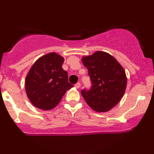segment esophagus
Instances as JSON below:
<instances>
[{"label":"esophagus","mask_w":154,"mask_h":154,"mask_svg":"<svg viewBox=\"0 0 154 154\" xmlns=\"http://www.w3.org/2000/svg\"><path fill=\"white\" fill-rule=\"evenodd\" d=\"M80 86H81V84H80V83H79V82H77V84H75V87L76 88H77V89H78V88H80Z\"/></svg>","instance_id":"34e87169"}]
</instances>
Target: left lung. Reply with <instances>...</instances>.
Masks as SVG:
<instances>
[{"instance_id": "left-lung-1", "label": "left lung", "mask_w": 154, "mask_h": 154, "mask_svg": "<svg viewBox=\"0 0 154 154\" xmlns=\"http://www.w3.org/2000/svg\"><path fill=\"white\" fill-rule=\"evenodd\" d=\"M92 87L81 92L88 105L97 112H106L120 101L127 87L125 69L114 56L104 51L83 56Z\"/></svg>"}]
</instances>
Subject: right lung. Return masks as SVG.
Wrapping results in <instances>:
<instances>
[{"label": "right lung", "mask_w": 154, "mask_h": 154, "mask_svg": "<svg viewBox=\"0 0 154 154\" xmlns=\"http://www.w3.org/2000/svg\"><path fill=\"white\" fill-rule=\"evenodd\" d=\"M64 58L56 52L40 57L26 76L25 91L33 106L48 111L55 108L73 87L68 82L67 72L62 69Z\"/></svg>", "instance_id": "add662e5"}]
</instances>
